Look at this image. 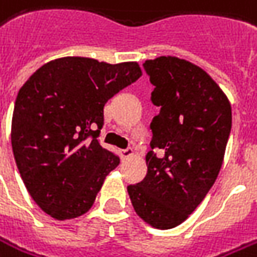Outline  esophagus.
I'll use <instances>...</instances> for the list:
<instances>
[{
    "mask_svg": "<svg viewBox=\"0 0 257 257\" xmlns=\"http://www.w3.org/2000/svg\"><path fill=\"white\" fill-rule=\"evenodd\" d=\"M135 152H134V149L132 148H128V149H123V151H120V155L123 159H126V158H131V156L134 155Z\"/></svg>",
    "mask_w": 257,
    "mask_h": 257,
    "instance_id": "34e87169",
    "label": "esophagus"
}]
</instances>
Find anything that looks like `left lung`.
<instances>
[{
    "mask_svg": "<svg viewBox=\"0 0 257 257\" xmlns=\"http://www.w3.org/2000/svg\"><path fill=\"white\" fill-rule=\"evenodd\" d=\"M161 106L151 128L148 173L128 193L137 215L166 230L185 222L205 199L223 164L232 106L208 72L186 59L158 57L144 64Z\"/></svg>",
    "mask_w": 257,
    "mask_h": 257,
    "instance_id": "left-lung-1",
    "label": "left lung"
}]
</instances>
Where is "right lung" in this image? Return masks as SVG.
Listing matches in <instances>:
<instances>
[{"label": "right lung", "mask_w": 257, "mask_h": 257, "mask_svg": "<svg viewBox=\"0 0 257 257\" xmlns=\"http://www.w3.org/2000/svg\"><path fill=\"white\" fill-rule=\"evenodd\" d=\"M141 75L138 62L64 57L21 86L11 123L14 158L28 193L51 217L75 219L92 208L119 165L98 141L103 106Z\"/></svg>", "instance_id": "add662e5"}]
</instances>
